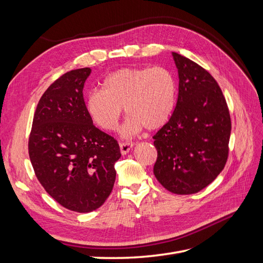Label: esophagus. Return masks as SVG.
I'll return each mask as SVG.
<instances>
[{
  "mask_svg": "<svg viewBox=\"0 0 263 263\" xmlns=\"http://www.w3.org/2000/svg\"><path fill=\"white\" fill-rule=\"evenodd\" d=\"M134 147L133 142H122L119 145V148H121V154L122 155H127L130 151V149Z\"/></svg>",
  "mask_w": 263,
  "mask_h": 263,
  "instance_id": "34e87169",
  "label": "esophagus"
}]
</instances>
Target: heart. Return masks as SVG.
Listing matches in <instances>:
<instances>
[{"label": "heart", "instance_id": "heart-1", "mask_svg": "<svg viewBox=\"0 0 263 263\" xmlns=\"http://www.w3.org/2000/svg\"><path fill=\"white\" fill-rule=\"evenodd\" d=\"M177 83L163 67L124 68L115 71L85 102L92 122L106 132L115 130L123 114L129 118L121 129L128 138L142 128L155 130L170 118L176 103Z\"/></svg>", "mask_w": 263, "mask_h": 263}]
</instances>
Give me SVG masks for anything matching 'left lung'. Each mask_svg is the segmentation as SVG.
Returning <instances> with one entry per match:
<instances>
[{
    "label": "left lung",
    "mask_w": 263,
    "mask_h": 263,
    "mask_svg": "<svg viewBox=\"0 0 263 263\" xmlns=\"http://www.w3.org/2000/svg\"><path fill=\"white\" fill-rule=\"evenodd\" d=\"M172 57L179 95L169 122L154 136V173L164 189L186 195L200 192L224 169L232 123L215 79L189 58L177 52Z\"/></svg>",
    "instance_id": "1"
}]
</instances>
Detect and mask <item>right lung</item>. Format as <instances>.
Instances as JSON below:
<instances>
[{
	"label": "right lung",
	"mask_w": 263,
	"mask_h": 263,
	"mask_svg": "<svg viewBox=\"0 0 263 263\" xmlns=\"http://www.w3.org/2000/svg\"><path fill=\"white\" fill-rule=\"evenodd\" d=\"M90 68L69 71L39 100L28 153L38 181L63 208L79 213L99 209L115 183L117 141L93 125L83 87Z\"/></svg>",
	"instance_id": "obj_1"
}]
</instances>
